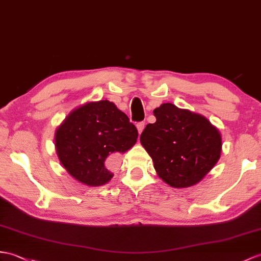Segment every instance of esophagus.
<instances>
[{
    "label": "esophagus",
    "mask_w": 261,
    "mask_h": 261,
    "mask_svg": "<svg viewBox=\"0 0 261 261\" xmlns=\"http://www.w3.org/2000/svg\"><path fill=\"white\" fill-rule=\"evenodd\" d=\"M137 129H138L139 133H141L144 129V122H138L137 123Z\"/></svg>",
    "instance_id": "esophagus-1"
}]
</instances>
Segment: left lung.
Wrapping results in <instances>:
<instances>
[{
    "label": "left lung",
    "mask_w": 261,
    "mask_h": 261,
    "mask_svg": "<svg viewBox=\"0 0 261 261\" xmlns=\"http://www.w3.org/2000/svg\"><path fill=\"white\" fill-rule=\"evenodd\" d=\"M140 142L152 158L159 178L172 188H189L200 182L220 158L219 130L199 113L163 103L153 110Z\"/></svg>",
    "instance_id": "obj_1"
}]
</instances>
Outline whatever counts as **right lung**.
I'll return each instance as SVG.
<instances>
[{
    "label": "right lung",
    "mask_w": 261,
    "mask_h": 261,
    "mask_svg": "<svg viewBox=\"0 0 261 261\" xmlns=\"http://www.w3.org/2000/svg\"><path fill=\"white\" fill-rule=\"evenodd\" d=\"M138 130L108 100L89 101L73 109L56 130V150L72 178L89 187L108 184L113 173L109 156L124 153L136 144Z\"/></svg>",
    "instance_id": "obj_1"
}]
</instances>
